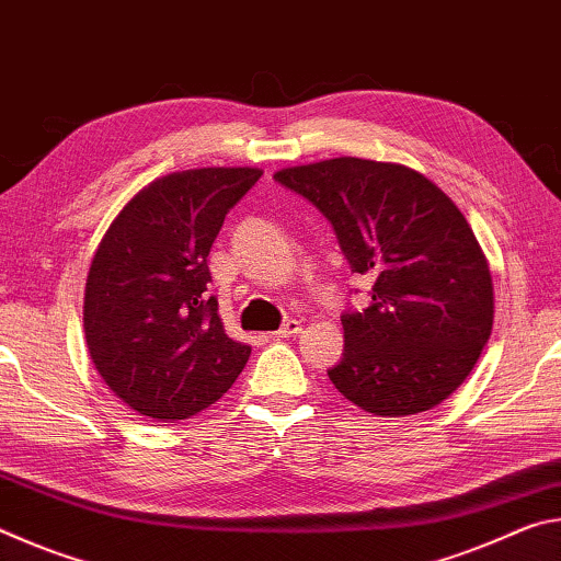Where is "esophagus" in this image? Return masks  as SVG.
<instances>
[{
  "mask_svg": "<svg viewBox=\"0 0 561 561\" xmlns=\"http://www.w3.org/2000/svg\"><path fill=\"white\" fill-rule=\"evenodd\" d=\"M297 334H301V321L289 319L287 324H282L279 331H274V339H289V336H297Z\"/></svg>",
  "mask_w": 561,
  "mask_h": 561,
  "instance_id": "obj_1",
  "label": "esophagus"
}]
</instances>
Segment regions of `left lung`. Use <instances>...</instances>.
Listing matches in <instances>:
<instances>
[{
    "label": "left lung",
    "instance_id": "8db88e82",
    "mask_svg": "<svg viewBox=\"0 0 561 561\" xmlns=\"http://www.w3.org/2000/svg\"><path fill=\"white\" fill-rule=\"evenodd\" d=\"M334 227L371 304L341 317L344 358L329 378L366 413L403 417L458 391L485 348L495 291L485 252L443 190L413 168L329 158L274 173Z\"/></svg>",
    "mask_w": 561,
    "mask_h": 561
}]
</instances>
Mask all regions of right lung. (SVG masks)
<instances>
[{
    "label": "right lung",
    "instance_id": "right-lung-1",
    "mask_svg": "<svg viewBox=\"0 0 561 561\" xmlns=\"http://www.w3.org/2000/svg\"><path fill=\"white\" fill-rule=\"evenodd\" d=\"M260 168H193L156 178L123 205L93 254L83 331L93 366L153 421L193 417L227 393L252 346L225 334L207 297V254Z\"/></svg>",
    "mask_w": 561,
    "mask_h": 561
}]
</instances>
